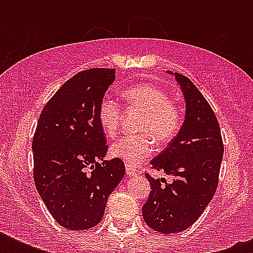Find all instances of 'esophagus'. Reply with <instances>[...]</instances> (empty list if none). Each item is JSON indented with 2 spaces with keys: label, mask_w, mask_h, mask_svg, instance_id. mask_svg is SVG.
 Wrapping results in <instances>:
<instances>
[{
  "label": "esophagus",
  "mask_w": 253,
  "mask_h": 253,
  "mask_svg": "<svg viewBox=\"0 0 253 253\" xmlns=\"http://www.w3.org/2000/svg\"><path fill=\"white\" fill-rule=\"evenodd\" d=\"M126 173L128 174V176H136V174H138V169L135 168V167L128 166V164H127V166H126Z\"/></svg>",
  "instance_id": "obj_1"
}]
</instances>
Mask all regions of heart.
Masks as SVG:
<instances>
[{"label": "heart", "instance_id": "1", "mask_svg": "<svg viewBox=\"0 0 253 253\" xmlns=\"http://www.w3.org/2000/svg\"><path fill=\"white\" fill-rule=\"evenodd\" d=\"M122 95L128 105L143 111L138 126L140 134L127 135L113 143L110 154L122 159L128 166H136L154 152L152 137L159 144H167L176 136L182 123V115L178 105L164 89L156 85H132L123 89ZM97 117L103 132L107 136H114L122 119V107L115 99L105 97L99 102Z\"/></svg>", "mask_w": 253, "mask_h": 253}]
</instances>
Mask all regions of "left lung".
I'll return each instance as SVG.
<instances>
[{"label": "left lung", "mask_w": 253, "mask_h": 253, "mask_svg": "<svg viewBox=\"0 0 253 253\" xmlns=\"http://www.w3.org/2000/svg\"><path fill=\"white\" fill-rule=\"evenodd\" d=\"M174 77L186 101L185 121L168 147L151 162V168L163 169L172 181L155 180L146 173L151 192L142 209L147 226L162 234L184 231L200 218L215 194L224 151L211 106L188 77L181 73Z\"/></svg>", "instance_id": "obj_1"}]
</instances>
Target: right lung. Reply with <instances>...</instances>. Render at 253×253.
I'll list each match as a JSON object with an SVG mask.
<instances>
[{
	"label": "right lung",
	"mask_w": 253,
	"mask_h": 253,
	"mask_svg": "<svg viewBox=\"0 0 253 253\" xmlns=\"http://www.w3.org/2000/svg\"><path fill=\"white\" fill-rule=\"evenodd\" d=\"M114 80L115 69L110 68L71 77L45 103L34 134L38 193L53 219L72 231L101 222L107 198L126 172L121 159L103 160L107 144L97 117Z\"/></svg>",
	"instance_id": "obj_1"
}]
</instances>
